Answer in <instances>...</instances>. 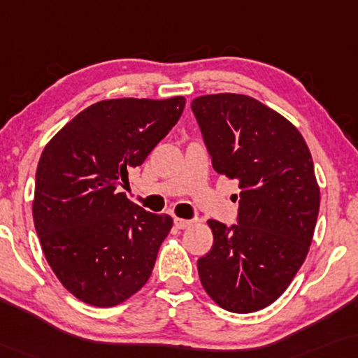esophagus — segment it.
<instances>
[{
  "instance_id": "esophagus-1",
  "label": "esophagus",
  "mask_w": 358,
  "mask_h": 358,
  "mask_svg": "<svg viewBox=\"0 0 358 358\" xmlns=\"http://www.w3.org/2000/svg\"><path fill=\"white\" fill-rule=\"evenodd\" d=\"M173 224H175V227L177 229H188L191 224H193V220H188V219H178V217H175L173 219Z\"/></svg>"
}]
</instances>
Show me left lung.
<instances>
[{"label":"left lung","instance_id":"8db88e82","mask_svg":"<svg viewBox=\"0 0 358 358\" xmlns=\"http://www.w3.org/2000/svg\"><path fill=\"white\" fill-rule=\"evenodd\" d=\"M215 172L238 180L236 224L208 220L213 248L198 259L201 284L234 313L263 310L301 268L320 213L313 159L294 124L241 94L191 102Z\"/></svg>","mask_w":358,"mask_h":358}]
</instances>
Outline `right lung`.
<instances>
[{"instance_id": "1", "label": "right lung", "mask_w": 358, "mask_h": 358, "mask_svg": "<svg viewBox=\"0 0 358 358\" xmlns=\"http://www.w3.org/2000/svg\"><path fill=\"white\" fill-rule=\"evenodd\" d=\"M185 103L102 100L59 129L40 155L35 230L50 268L85 303L118 305L150 278L173 220L131 203L120 186L177 124Z\"/></svg>"}]
</instances>
